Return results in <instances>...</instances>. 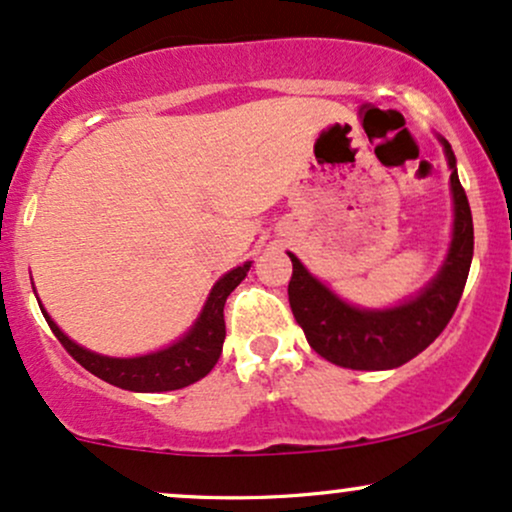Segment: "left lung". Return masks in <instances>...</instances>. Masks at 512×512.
Segmentation results:
<instances>
[{
	"label": "left lung",
	"instance_id": "1",
	"mask_svg": "<svg viewBox=\"0 0 512 512\" xmlns=\"http://www.w3.org/2000/svg\"><path fill=\"white\" fill-rule=\"evenodd\" d=\"M438 141L450 167L453 239L441 270L424 290L388 309H362L340 299L287 251L292 258V280L287 287L292 314L311 350L328 362L357 371L398 369L424 352L458 309L474 254L472 210L458 179L453 148L443 136Z\"/></svg>",
	"mask_w": 512,
	"mask_h": 512
}]
</instances>
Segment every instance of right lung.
I'll list each match as a JSON object with an SVG mask.
<instances>
[{"mask_svg":"<svg viewBox=\"0 0 512 512\" xmlns=\"http://www.w3.org/2000/svg\"><path fill=\"white\" fill-rule=\"evenodd\" d=\"M249 268L251 261H246L244 266L232 268L230 273L222 275L210 290L194 326L186 330L177 342L167 345L165 350L141 354V357H107V354L90 352L71 340L69 335H64L62 328L42 309V304L40 311L45 321L50 323L52 333L64 345V350L93 376L117 388L134 390V393H165V390H179L201 381L218 364L222 342H225V314H222V309H225L230 292L246 278Z\"/></svg>","mask_w":512,"mask_h":512,"instance_id":"add662e5","label":"right lung"}]
</instances>
